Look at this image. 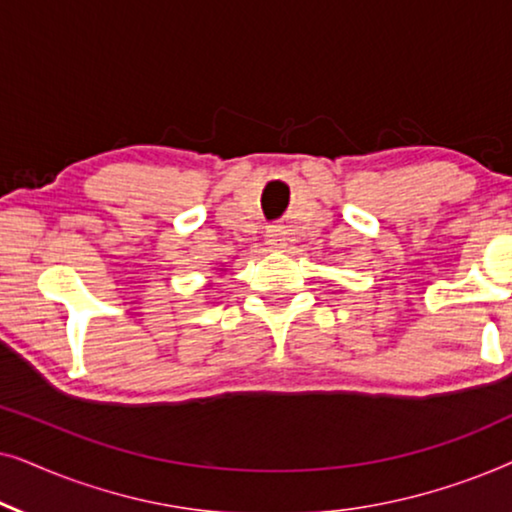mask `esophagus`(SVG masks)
<instances>
[{
	"label": "esophagus",
	"mask_w": 512,
	"mask_h": 512,
	"mask_svg": "<svg viewBox=\"0 0 512 512\" xmlns=\"http://www.w3.org/2000/svg\"><path fill=\"white\" fill-rule=\"evenodd\" d=\"M265 237H268V244L272 249L282 251L286 249V230L282 226H270L265 230Z\"/></svg>",
	"instance_id": "1"
}]
</instances>
